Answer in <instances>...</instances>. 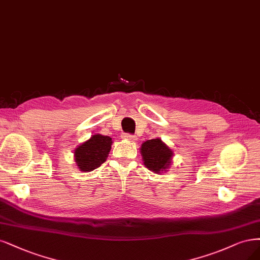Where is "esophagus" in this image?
<instances>
[{
	"instance_id": "34e87169",
	"label": "esophagus",
	"mask_w": 260,
	"mask_h": 260,
	"mask_svg": "<svg viewBox=\"0 0 260 260\" xmlns=\"http://www.w3.org/2000/svg\"><path fill=\"white\" fill-rule=\"evenodd\" d=\"M122 138L124 139V140H128V141H131V142H136L137 141V138L134 137V136H132V134H123L122 136Z\"/></svg>"
}]
</instances>
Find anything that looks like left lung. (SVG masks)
Returning <instances> with one entry per match:
<instances>
[{
	"label": "left lung",
	"mask_w": 260,
	"mask_h": 260,
	"mask_svg": "<svg viewBox=\"0 0 260 260\" xmlns=\"http://www.w3.org/2000/svg\"><path fill=\"white\" fill-rule=\"evenodd\" d=\"M140 149L143 164L154 173L167 172L171 167L173 150L161 139L147 140L141 145Z\"/></svg>",
	"instance_id": "1"
}]
</instances>
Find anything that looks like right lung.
I'll use <instances>...</instances> for the list:
<instances>
[{"label": "right lung", "mask_w": 260, "mask_h": 260, "mask_svg": "<svg viewBox=\"0 0 260 260\" xmlns=\"http://www.w3.org/2000/svg\"><path fill=\"white\" fill-rule=\"evenodd\" d=\"M112 144V138L100 133L93 134L74 149V160L77 168L82 172H90L99 168L109 157Z\"/></svg>", "instance_id": "add662e5"}]
</instances>
